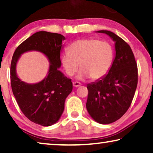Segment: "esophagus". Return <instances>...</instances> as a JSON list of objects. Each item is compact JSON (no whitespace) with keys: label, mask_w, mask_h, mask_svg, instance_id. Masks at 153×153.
Returning <instances> with one entry per match:
<instances>
[{"label":"esophagus","mask_w":153,"mask_h":153,"mask_svg":"<svg viewBox=\"0 0 153 153\" xmlns=\"http://www.w3.org/2000/svg\"><path fill=\"white\" fill-rule=\"evenodd\" d=\"M73 85H74V87H79L81 85V83L78 82H73Z\"/></svg>","instance_id":"esophagus-1"}]
</instances>
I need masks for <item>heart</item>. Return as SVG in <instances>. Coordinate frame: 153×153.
<instances>
[{
	"label": "heart",
	"instance_id": "1",
	"mask_svg": "<svg viewBox=\"0 0 153 153\" xmlns=\"http://www.w3.org/2000/svg\"><path fill=\"white\" fill-rule=\"evenodd\" d=\"M113 48L110 43L95 38H83L75 41L68 47V52L61 59L62 67L68 76H72L78 69V78L91 77L101 79L108 74L113 65Z\"/></svg>",
	"mask_w": 153,
	"mask_h": 153
}]
</instances>
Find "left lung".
Returning <instances> with one entry per match:
<instances>
[{"mask_svg": "<svg viewBox=\"0 0 153 153\" xmlns=\"http://www.w3.org/2000/svg\"><path fill=\"white\" fill-rule=\"evenodd\" d=\"M115 42V58L108 74L95 82L87 84L86 109L95 122L113 123L129 108L138 82L137 65L131 47L119 36L106 30Z\"/></svg>", "mask_w": 153, "mask_h": 153, "instance_id": "left-lung-1", "label": "left lung"}]
</instances>
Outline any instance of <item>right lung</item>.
<instances>
[{
	"label": "right lung",
	"instance_id": "right-lung-1",
	"mask_svg": "<svg viewBox=\"0 0 153 153\" xmlns=\"http://www.w3.org/2000/svg\"><path fill=\"white\" fill-rule=\"evenodd\" d=\"M65 36L41 31L22 42L13 53L11 62V86L20 110L28 119L43 126L57 122L65 108V102L73 89L71 79L58 70L60 49ZM29 51L44 53L50 62L48 76L40 83L27 84L18 78L15 71L20 55Z\"/></svg>",
	"mask_w": 153,
	"mask_h": 153
}]
</instances>
